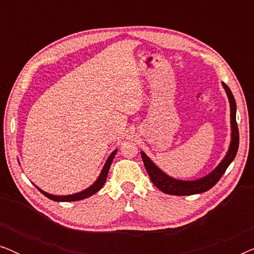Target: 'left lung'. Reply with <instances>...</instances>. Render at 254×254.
<instances>
[{
    "instance_id": "left-lung-1",
    "label": "left lung",
    "mask_w": 254,
    "mask_h": 254,
    "mask_svg": "<svg viewBox=\"0 0 254 254\" xmlns=\"http://www.w3.org/2000/svg\"><path fill=\"white\" fill-rule=\"evenodd\" d=\"M223 88L227 92V96L230 103V123H231V142L229 150L225 155V157L222 159V162L211 171L209 175L202 177V178L196 180H179L175 179L172 177L166 175L163 172L158 166L155 165V163L141 151L142 159H143L145 170H147L149 177L154 185L161 190L163 193L171 194V195H193V194H199L207 192L211 187L215 186L221 177L224 175L225 170L230 165V163L234 161L237 154L238 145H239V131L238 126L236 123V100L232 95L231 90L225 83H222Z\"/></svg>"
}]
</instances>
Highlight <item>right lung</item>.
Wrapping results in <instances>:
<instances>
[{
    "label": "right lung",
    "instance_id": "1",
    "mask_svg": "<svg viewBox=\"0 0 254 254\" xmlns=\"http://www.w3.org/2000/svg\"><path fill=\"white\" fill-rule=\"evenodd\" d=\"M117 149L114 150L112 154L109 156V158H107V161L105 163V165H104V168L102 170V172H100V175L98 178L95 183L92 184L91 186L88 187V189L82 190V192H78V193H75V194H70V195H53V194H50L47 192H45V190H40L39 187L36 186L38 190H40L41 193L44 194L45 196H47L48 199L53 200V201H61V202H70V201H78V200H83V199H86V197L93 195V194L98 192V190L102 189L104 184L106 182V178H107V173H109V170H110V166L112 164V161L114 158V156L117 154Z\"/></svg>",
    "mask_w": 254,
    "mask_h": 254
}]
</instances>
